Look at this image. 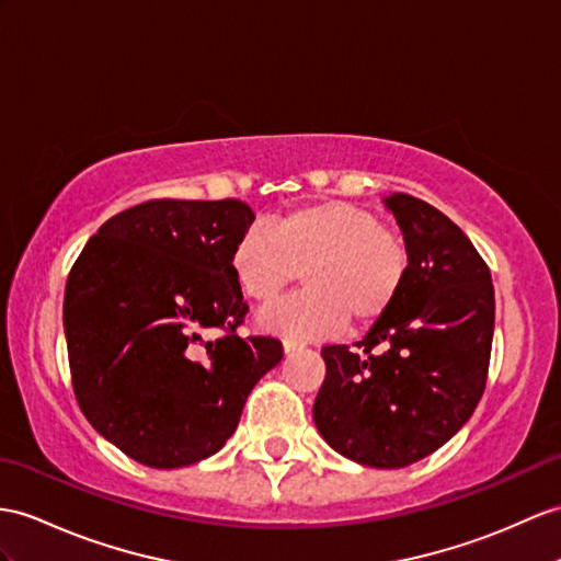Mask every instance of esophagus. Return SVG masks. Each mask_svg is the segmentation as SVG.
Listing matches in <instances>:
<instances>
[{"instance_id":"obj_1","label":"esophagus","mask_w":561,"mask_h":561,"mask_svg":"<svg viewBox=\"0 0 561 561\" xmlns=\"http://www.w3.org/2000/svg\"><path fill=\"white\" fill-rule=\"evenodd\" d=\"M299 347H302V345H299L297 343V340H283V350H285V354H290V352H295V350H299Z\"/></svg>"}]
</instances>
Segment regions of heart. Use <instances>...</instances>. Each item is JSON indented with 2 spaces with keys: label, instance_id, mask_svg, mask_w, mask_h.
I'll return each instance as SVG.
<instances>
[{
  "label": "heart",
  "instance_id": "1",
  "mask_svg": "<svg viewBox=\"0 0 561 561\" xmlns=\"http://www.w3.org/2000/svg\"><path fill=\"white\" fill-rule=\"evenodd\" d=\"M230 268L244 297L271 305L299 273L305 293L259 317L266 331L317 340L352 325H371L398 302L409 276V250L368 209L343 199L305 204L271 226L238 238Z\"/></svg>",
  "mask_w": 561,
  "mask_h": 561
}]
</instances>
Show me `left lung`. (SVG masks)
I'll use <instances>...</instances> for the list:
<instances>
[{"instance_id": "1", "label": "left lung", "mask_w": 561, "mask_h": 561, "mask_svg": "<svg viewBox=\"0 0 561 561\" xmlns=\"http://www.w3.org/2000/svg\"><path fill=\"white\" fill-rule=\"evenodd\" d=\"M386 207L404 233L407 283L357 350H321L313 423L343 457L402 469L443 447L481 402L495 290L483 256L443 211L404 193Z\"/></svg>"}]
</instances>
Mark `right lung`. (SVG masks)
I'll list each match as a JSON object with an SVG mask.
<instances>
[{
    "mask_svg": "<svg viewBox=\"0 0 561 561\" xmlns=\"http://www.w3.org/2000/svg\"><path fill=\"white\" fill-rule=\"evenodd\" d=\"M252 221L240 199H149L108 218L68 273L64 331L80 412L145 467L218 453L283 359L278 337L238 335L250 307L230 254ZM211 327L222 335L204 339Z\"/></svg>",
    "mask_w": 561,
    "mask_h": 561,
    "instance_id": "right-lung-1",
    "label": "right lung"
}]
</instances>
